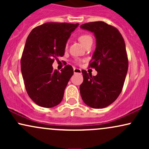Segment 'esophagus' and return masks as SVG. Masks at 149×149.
Returning a JSON list of instances; mask_svg holds the SVG:
<instances>
[{
  "label": "esophagus",
  "instance_id": "esophagus-1",
  "mask_svg": "<svg viewBox=\"0 0 149 149\" xmlns=\"http://www.w3.org/2000/svg\"><path fill=\"white\" fill-rule=\"evenodd\" d=\"M73 72L74 73H81V70L78 68H73Z\"/></svg>",
  "mask_w": 149,
  "mask_h": 149
}]
</instances>
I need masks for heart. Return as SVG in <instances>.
Here are the masks:
<instances>
[{
  "label": "heart",
  "instance_id": "1",
  "mask_svg": "<svg viewBox=\"0 0 149 149\" xmlns=\"http://www.w3.org/2000/svg\"><path fill=\"white\" fill-rule=\"evenodd\" d=\"M78 39H79L80 42L84 46L86 45L89 41L92 40V37L90 36V35H88V34H82V35H80L79 38H78Z\"/></svg>",
  "mask_w": 149,
  "mask_h": 149
}]
</instances>
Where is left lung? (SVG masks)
<instances>
[{"label": "left lung", "mask_w": 149, "mask_h": 149, "mask_svg": "<svg viewBox=\"0 0 149 149\" xmlns=\"http://www.w3.org/2000/svg\"><path fill=\"white\" fill-rule=\"evenodd\" d=\"M80 28L95 33L96 49L89 67L97 71L92 76L82 70L80 95L89 107L103 109L115 102L122 91L128 69L125 43L119 31L104 22H89Z\"/></svg>", "instance_id": "1"}]
</instances>
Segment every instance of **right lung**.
<instances>
[{
  "label": "right lung",
  "mask_w": 149,
  "mask_h": 149,
  "mask_svg": "<svg viewBox=\"0 0 149 149\" xmlns=\"http://www.w3.org/2000/svg\"><path fill=\"white\" fill-rule=\"evenodd\" d=\"M78 26L48 22L34 28L27 37L21 58L22 77L27 94L40 107L52 108L62 100L73 69L66 65L59 73L52 65L64 56L67 40Z\"/></svg>",
  "instance_id": "right-lung-1"
}]
</instances>
